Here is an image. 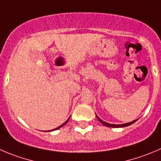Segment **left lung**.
Instances as JSON below:
<instances>
[{
  "mask_svg": "<svg viewBox=\"0 0 161 161\" xmlns=\"http://www.w3.org/2000/svg\"><path fill=\"white\" fill-rule=\"evenodd\" d=\"M97 118V119L99 120L100 122L101 123V124H103V125L106 126V127H127V126H130L131 125V124H133L134 123H135L138 119H135V120H133L132 122H130V123H127V124H108V123H106L104 122V121H103L102 119H101L99 118V117L97 116V115H96Z\"/></svg>",
  "mask_w": 161,
  "mask_h": 161,
  "instance_id": "8db88e82",
  "label": "left lung"
}]
</instances>
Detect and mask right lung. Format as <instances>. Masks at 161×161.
I'll list each match as a JSON object with an SVG mask.
<instances>
[{"label":"right lung","instance_id":"obj_1","mask_svg":"<svg viewBox=\"0 0 161 161\" xmlns=\"http://www.w3.org/2000/svg\"><path fill=\"white\" fill-rule=\"evenodd\" d=\"M69 119H70V117H69V118H68V119H67V120H66V121H65V122H64V124H61V125H60V127H57V128L53 129V130H48V131H52V130H58V129H60V127H63V126H64V125H65V124H67V123H68V120H69Z\"/></svg>","mask_w":161,"mask_h":161}]
</instances>
